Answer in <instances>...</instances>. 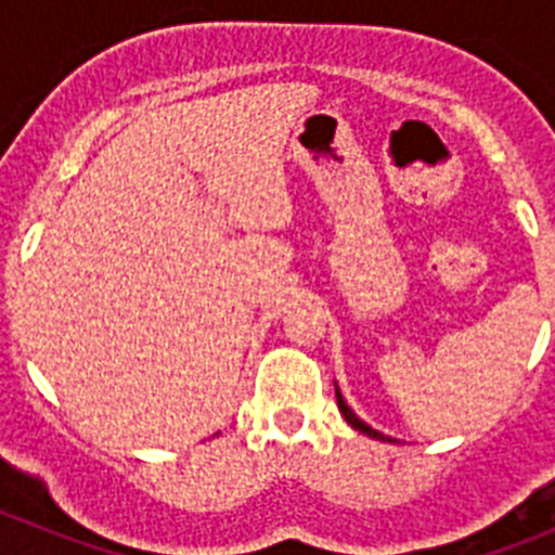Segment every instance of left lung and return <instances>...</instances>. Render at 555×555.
<instances>
[{"instance_id": "obj_1", "label": "left lung", "mask_w": 555, "mask_h": 555, "mask_svg": "<svg viewBox=\"0 0 555 555\" xmlns=\"http://www.w3.org/2000/svg\"><path fill=\"white\" fill-rule=\"evenodd\" d=\"M336 403H338V411H341V414H345V420H347V423L352 425V428L361 430V434H366V436H372V439H380V442H395V439H391V436H384V434H380V430L370 428V425H366L364 420H358L356 411H352L350 405L345 403V397H341V391H338V386H336Z\"/></svg>"}]
</instances>
